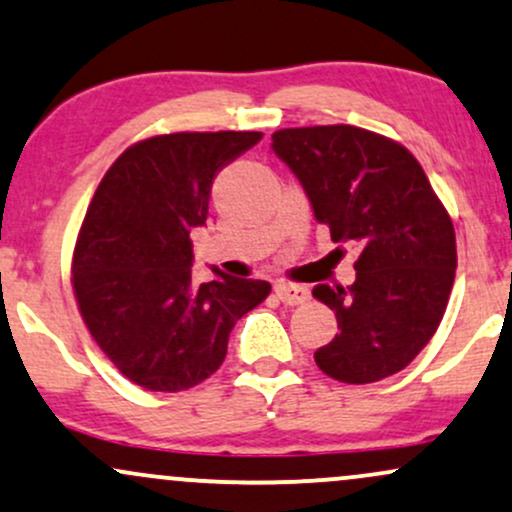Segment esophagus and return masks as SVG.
Returning a JSON list of instances; mask_svg holds the SVG:
<instances>
[{"mask_svg": "<svg viewBox=\"0 0 512 512\" xmlns=\"http://www.w3.org/2000/svg\"><path fill=\"white\" fill-rule=\"evenodd\" d=\"M275 294H278V299L282 304H302L309 299V290H306L304 285H292V282H278L275 285Z\"/></svg>", "mask_w": 512, "mask_h": 512, "instance_id": "obj_1", "label": "esophagus"}]
</instances>
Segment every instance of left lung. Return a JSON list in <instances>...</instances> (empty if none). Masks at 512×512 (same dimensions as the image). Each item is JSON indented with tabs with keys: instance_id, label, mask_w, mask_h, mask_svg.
<instances>
[{
	"instance_id": "obj_1",
	"label": "left lung",
	"mask_w": 512,
	"mask_h": 512,
	"mask_svg": "<svg viewBox=\"0 0 512 512\" xmlns=\"http://www.w3.org/2000/svg\"><path fill=\"white\" fill-rule=\"evenodd\" d=\"M330 239L359 251L350 287H314L340 333L318 347L323 374L374 383L434 338L455 282V230L414 155L350 124L280 129L270 143Z\"/></svg>"
}]
</instances>
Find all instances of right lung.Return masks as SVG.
Segmentation results:
<instances>
[{
  "label": "right lung",
  "instance_id": "1",
  "mask_svg": "<svg viewBox=\"0 0 512 512\" xmlns=\"http://www.w3.org/2000/svg\"><path fill=\"white\" fill-rule=\"evenodd\" d=\"M258 131L167 134L119 155L90 201L74 251V292L100 350L146 390L177 393L220 369L234 323L268 297L266 280H191L189 234L206 225L222 167Z\"/></svg>",
  "mask_w": 512,
  "mask_h": 512
}]
</instances>
